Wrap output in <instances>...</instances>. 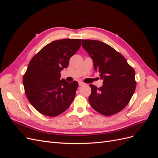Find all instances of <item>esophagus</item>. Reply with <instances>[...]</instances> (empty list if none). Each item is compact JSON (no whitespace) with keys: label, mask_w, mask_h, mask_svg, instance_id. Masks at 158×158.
Here are the masks:
<instances>
[{"label":"esophagus","mask_w":158,"mask_h":158,"mask_svg":"<svg viewBox=\"0 0 158 158\" xmlns=\"http://www.w3.org/2000/svg\"><path fill=\"white\" fill-rule=\"evenodd\" d=\"M84 84V83H83L82 82H78V85H80V86L81 85H83Z\"/></svg>","instance_id":"obj_1"}]
</instances>
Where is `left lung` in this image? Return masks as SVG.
Listing matches in <instances>:
<instances>
[{"instance_id": "obj_1", "label": "left lung", "mask_w": 158, "mask_h": 158, "mask_svg": "<svg viewBox=\"0 0 158 158\" xmlns=\"http://www.w3.org/2000/svg\"><path fill=\"white\" fill-rule=\"evenodd\" d=\"M82 45L92 59L95 70L99 72L103 80L99 88L89 85L91 106L106 116L118 113L127 106L135 91V70L125 57L103 42L83 40Z\"/></svg>"}]
</instances>
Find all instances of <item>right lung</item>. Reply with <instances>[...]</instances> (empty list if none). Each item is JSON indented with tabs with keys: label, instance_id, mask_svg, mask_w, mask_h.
<instances>
[{
	"label": "right lung",
	"instance_id": "1",
	"mask_svg": "<svg viewBox=\"0 0 158 158\" xmlns=\"http://www.w3.org/2000/svg\"><path fill=\"white\" fill-rule=\"evenodd\" d=\"M82 40L63 39L47 44L33 57L23 77L25 93L37 111L55 117L65 111L74 99L78 84L60 80V71L78 51Z\"/></svg>",
	"mask_w": 158,
	"mask_h": 158
}]
</instances>
